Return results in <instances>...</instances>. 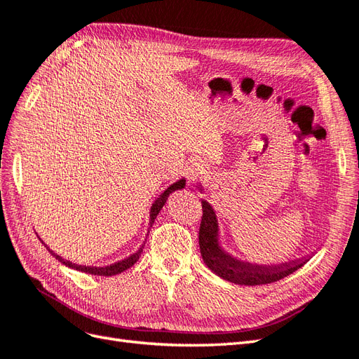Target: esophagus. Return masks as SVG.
Here are the masks:
<instances>
[{"instance_id": "34e87169", "label": "esophagus", "mask_w": 359, "mask_h": 359, "mask_svg": "<svg viewBox=\"0 0 359 359\" xmlns=\"http://www.w3.org/2000/svg\"><path fill=\"white\" fill-rule=\"evenodd\" d=\"M205 172V165L201 162V160H194V162L190 163L187 168V178L190 182H194L197 178H199Z\"/></svg>"}]
</instances>
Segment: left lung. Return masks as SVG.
Masks as SVG:
<instances>
[{"label": "left lung", "instance_id": "obj_1", "mask_svg": "<svg viewBox=\"0 0 359 359\" xmlns=\"http://www.w3.org/2000/svg\"><path fill=\"white\" fill-rule=\"evenodd\" d=\"M199 189L203 191L202 185ZM202 208L203 217L199 229L201 254L208 269L212 270L221 279L236 283V285H264V283L276 282L294 273L312 258L311 255H306L278 264H255L234 257L221 245L215 209L205 199H202Z\"/></svg>", "mask_w": 359, "mask_h": 359}]
</instances>
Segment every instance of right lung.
Masks as SVG:
<instances>
[{"label": "right lung", "mask_w": 359, "mask_h": 359, "mask_svg": "<svg viewBox=\"0 0 359 359\" xmlns=\"http://www.w3.org/2000/svg\"><path fill=\"white\" fill-rule=\"evenodd\" d=\"M184 187H185V178H181V180H178L177 182L170 184L168 189H165L162 193L158 194V197H157V199L153 202V205H151V208H150V224H148V229H150V227L154 224V219H156V217L158 215L160 209H162V208L165 206V203H166V201H168L169 194H170V193H174V191H177V190H182ZM41 242H43V241H41ZM43 243H44V242H43ZM144 245H145V242L140 246V250H138L137 252H133V254H130L129 257L120 259V262H116L114 264L102 266V267H96V266H81V264L71 263V262H68V259L62 258L60 255L55 254V252H53L50 248H48V246L44 243L46 248H47L48 251H50V254L57 259V262H60L62 264H65L67 267H71V269H74V270L84 271V273L95 275V276H114V275L121 273V271L128 270L129 267H132V266H133L135 263H137L138 259H140L141 252H142V248H144Z\"/></svg>", "instance_id": "right-lung-1"}]
</instances>
